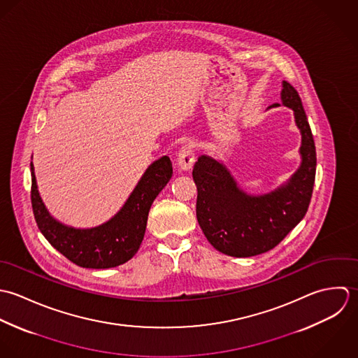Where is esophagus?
Masks as SVG:
<instances>
[{"mask_svg": "<svg viewBox=\"0 0 358 358\" xmlns=\"http://www.w3.org/2000/svg\"><path fill=\"white\" fill-rule=\"evenodd\" d=\"M178 167L182 171H188L195 162V149L192 145H184L178 153Z\"/></svg>", "mask_w": 358, "mask_h": 358, "instance_id": "34e87169", "label": "esophagus"}]
</instances>
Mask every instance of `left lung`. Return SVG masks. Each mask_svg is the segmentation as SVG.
<instances>
[{
	"mask_svg": "<svg viewBox=\"0 0 358 358\" xmlns=\"http://www.w3.org/2000/svg\"><path fill=\"white\" fill-rule=\"evenodd\" d=\"M281 99L293 110L301 134L300 167L284 185L264 195H248L213 157L202 155L194 166L198 222L213 248L224 255L250 257L266 253L307 213L315 181V145L301 99L287 81H282ZM275 106L280 103L270 108Z\"/></svg>",
	"mask_w": 358,
	"mask_h": 358,
	"instance_id": "1",
	"label": "left lung"
}]
</instances>
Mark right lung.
I'll use <instances>...</instances> for the list:
<instances>
[{"mask_svg": "<svg viewBox=\"0 0 358 358\" xmlns=\"http://www.w3.org/2000/svg\"><path fill=\"white\" fill-rule=\"evenodd\" d=\"M31 170V206L38 229L66 259L84 268H112L129 262L140 249L149 209L173 176L169 156L155 160L143 173L124 206L109 221L94 228H73L45 209Z\"/></svg>", "mask_w": 358, "mask_h": 358, "instance_id": "obj_1", "label": "right lung"}]
</instances>
